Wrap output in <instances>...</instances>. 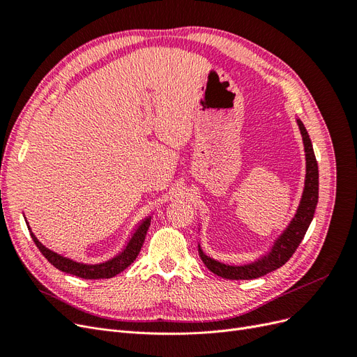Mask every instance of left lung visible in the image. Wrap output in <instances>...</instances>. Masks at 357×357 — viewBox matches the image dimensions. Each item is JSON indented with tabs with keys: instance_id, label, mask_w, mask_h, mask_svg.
Instances as JSON below:
<instances>
[{
	"instance_id": "1",
	"label": "left lung",
	"mask_w": 357,
	"mask_h": 357,
	"mask_svg": "<svg viewBox=\"0 0 357 357\" xmlns=\"http://www.w3.org/2000/svg\"><path fill=\"white\" fill-rule=\"evenodd\" d=\"M298 125H299L302 139H304V147H305L307 176H305V189H304V193H302V199L294 220L290 222L289 228L280 235V238L275 241L271 252L250 265L231 266V265L220 264L218 261H214V259L208 257L207 255H204L201 247L198 245L201 261L213 274L223 278H229V280H253L257 277H262L268 273L275 271V269H278L280 266H283L291 257V255L296 252L298 245L301 244L302 238L305 236L308 226L312 218H314L316 205L319 201V167L314 156V150H312L310 135L307 132L304 123H302L299 119H298Z\"/></svg>"
}]
</instances>
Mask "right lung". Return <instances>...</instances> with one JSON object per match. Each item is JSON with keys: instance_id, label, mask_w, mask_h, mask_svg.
Instances as JSON below:
<instances>
[{"instance_id": "right-lung-1", "label": "right lung", "mask_w": 357, "mask_h": 357, "mask_svg": "<svg viewBox=\"0 0 357 357\" xmlns=\"http://www.w3.org/2000/svg\"><path fill=\"white\" fill-rule=\"evenodd\" d=\"M149 226H150V218L144 219L142 223L138 225V228L134 231L131 240L128 241L122 253H119L116 257L112 259V261L105 262V264H100V265H83V264L70 261V259H67V257H62L56 253L50 252L49 248H46L36 238L34 234H31V236H32V240H34L36 245L38 247L41 255L45 256L53 266L58 268L59 271L71 274V275H77L82 278L96 280V278H112L116 274L123 271L125 268H128L135 261V257L138 256L139 250H142V247H143Z\"/></svg>"}]
</instances>
